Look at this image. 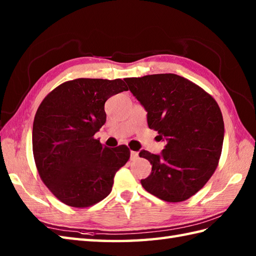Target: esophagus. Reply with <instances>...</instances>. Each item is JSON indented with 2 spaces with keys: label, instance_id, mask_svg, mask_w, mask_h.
I'll list each match as a JSON object with an SVG mask.
<instances>
[{
  "label": "esophagus",
  "instance_id": "obj_1",
  "mask_svg": "<svg viewBox=\"0 0 256 256\" xmlns=\"http://www.w3.org/2000/svg\"><path fill=\"white\" fill-rule=\"evenodd\" d=\"M138 152H134V150H131V160H136V158H138Z\"/></svg>",
  "mask_w": 256,
  "mask_h": 256
}]
</instances>
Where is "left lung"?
Here are the masks:
<instances>
[{
  "label": "left lung",
  "instance_id": "1",
  "mask_svg": "<svg viewBox=\"0 0 256 256\" xmlns=\"http://www.w3.org/2000/svg\"><path fill=\"white\" fill-rule=\"evenodd\" d=\"M130 91L148 112L150 128L165 143L160 154L140 150L150 175L140 180L146 192L170 202L198 192L214 172L224 138L218 103L188 79L175 74L125 78Z\"/></svg>",
  "mask_w": 256,
  "mask_h": 256
}]
</instances>
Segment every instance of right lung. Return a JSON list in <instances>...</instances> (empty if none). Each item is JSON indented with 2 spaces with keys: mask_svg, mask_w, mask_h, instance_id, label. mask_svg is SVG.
Returning a JSON list of instances; mask_svg holds the SVG:
<instances>
[{
  "mask_svg": "<svg viewBox=\"0 0 256 256\" xmlns=\"http://www.w3.org/2000/svg\"><path fill=\"white\" fill-rule=\"evenodd\" d=\"M128 88L121 79L79 78L48 94L32 124V153L42 180L70 206L84 208L111 192L128 146H103L94 134L106 121L104 103Z\"/></svg>",
  "mask_w": 256,
  "mask_h": 256,
  "instance_id": "add662e5",
  "label": "right lung"
}]
</instances>
